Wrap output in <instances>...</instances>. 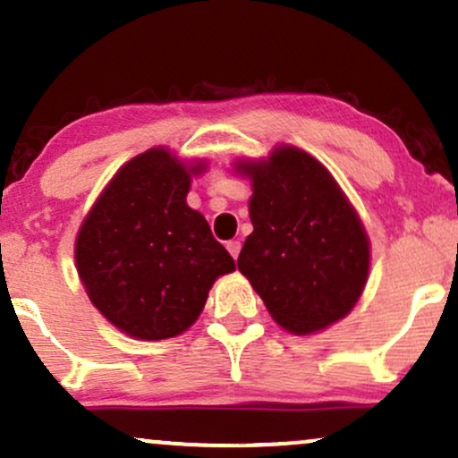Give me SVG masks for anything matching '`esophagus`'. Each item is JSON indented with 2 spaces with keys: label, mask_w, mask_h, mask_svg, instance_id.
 I'll return each mask as SVG.
<instances>
[{
  "label": "esophagus",
  "mask_w": 458,
  "mask_h": 458,
  "mask_svg": "<svg viewBox=\"0 0 458 458\" xmlns=\"http://www.w3.org/2000/svg\"><path fill=\"white\" fill-rule=\"evenodd\" d=\"M225 250H228L230 256L236 260V258H239V251H241V243L239 241H228V243H225Z\"/></svg>",
  "instance_id": "1"
}]
</instances>
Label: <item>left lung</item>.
<instances>
[{
  "instance_id": "left-lung-1",
  "label": "left lung",
  "mask_w": 458,
  "mask_h": 458,
  "mask_svg": "<svg viewBox=\"0 0 458 458\" xmlns=\"http://www.w3.org/2000/svg\"><path fill=\"white\" fill-rule=\"evenodd\" d=\"M236 170L253 187L236 264L275 322L310 335L348 316L367 284L369 236L333 174L290 145Z\"/></svg>"
}]
</instances>
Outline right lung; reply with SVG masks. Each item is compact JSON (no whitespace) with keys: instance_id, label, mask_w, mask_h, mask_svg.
Masks as SVG:
<instances>
[{"instance_id":"1","label":"right lung","mask_w":458,"mask_h":458,"mask_svg":"<svg viewBox=\"0 0 458 458\" xmlns=\"http://www.w3.org/2000/svg\"><path fill=\"white\" fill-rule=\"evenodd\" d=\"M168 148L119 168L76 236V271L96 310L134 339L176 337L200 316L234 260L187 207L191 174Z\"/></svg>"}]
</instances>
